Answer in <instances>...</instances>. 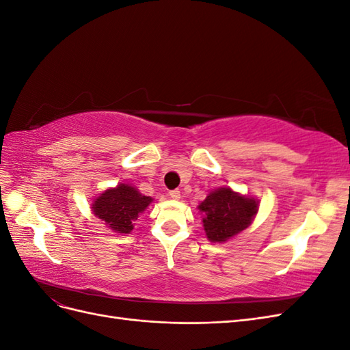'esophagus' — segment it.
<instances>
[{"instance_id": "1", "label": "esophagus", "mask_w": 350, "mask_h": 350, "mask_svg": "<svg viewBox=\"0 0 350 350\" xmlns=\"http://www.w3.org/2000/svg\"><path fill=\"white\" fill-rule=\"evenodd\" d=\"M169 196H171L172 200H179L181 198V191H178V189H172V191L169 193Z\"/></svg>"}]
</instances>
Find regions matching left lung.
I'll list each match as a JSON object with an SVG mask.
<instances>
[{"label": "left lung", "instance_id": "8db88e82", "mask_svg": "<svg viewBox=\"0 0 350 350\" xmlns=\"http://www.w3.org/2000/svg\"><path fill=\"white\" fill-rule=\"evenodd\" d=\"M260 200L220 187L197 206L210 242H226L245 230L258 213Z\"/></svg>", "mask_w": 350, "mask_h": 350}]
</instances>
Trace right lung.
<instances>
[{
  "instance_id": "right-lung-1",
  "label": "right lung",
  "mask_w": 350,
  "mask_h": 350,
  "mask_svg": "<svg viewBox=\"0 0 350 350\" xmlns=\"http://www.w3.org/2000/svg\"><path fill=\"white\" fill-rule=\"evenodd\" d=\"M153 198L143 196L137 187L120 183L105 189L92 201L93 215L116 234H130L135 220L149 207Z\"/></svg>"
}]
</instances>
